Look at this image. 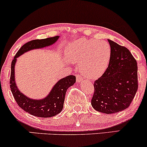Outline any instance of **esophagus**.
Here are the masks:
<instances>
[{
	"mask_svg": "<svg viewBox=\"0 0 147 147\" xmlns=\"http://www.w3.org/2000/svg\"><path fill=\"white\" fill-rule=\"evenodd\" d=\"M82 81H83V78H82V77H80V76L77 75V83H80V82H82Z\"/></svg>",
	"mask_w": 147,
	"mask_h": 147,
	"instance_id": "34e87169",
	"label": "esophagus"
}]
</instances>
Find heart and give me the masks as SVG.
Wrapping results in <instances>:
<instances>
[{"label":"heart","mask_w":147,"mask_h":147,"mask_svg":"<svg viewBox=\"0 0 147 147\" xmlns=\"http://www.w3.org/2000/svg\"><path fill=\"white\" fill-rule=\"evenodd\" d=\"M111 56L110 45L97 39L81 38L69 44L65 58L72 63H79V69L89 79L101 77L109 66Z\"/></svg>","instance_id":"heart-1"}]
</instances>
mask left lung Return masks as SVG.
Listing matches in <instances>:
<instances>
[{"label":"left lung","instance_id":"obj_1","mask_svg":"<svg viewBox=\"0 0 147 147\" xmlns=\"http://www.w3.org/2000/svg\"><path fill=\"white\" fill-rule=\"evenodd\" d=\"M111 56L109 66L94 83L91 100L95 110L113 114L127 109L138 90L137 61L125 47L108 39Z\"/></svg>","mask_w":147,"mask_h":147}]
</instances>
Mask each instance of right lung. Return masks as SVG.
<instances>
[{"instance_id":"obj_1","label":"right lung","mask_w":147,"mask_h":147,"mask_svg":"<svg viewBox=\"0 0 147 147\" xmlns=\"http://www.w3.org/2000/svg\"><path fill=\"white\" fill-rule=\"evenodd\" d=\"M59 38V36H56L45 39L33 40L28 42L20 48L11 61L10 88L13 96L18 105L23 110L36 117H51L59 113L63 109L67 90L75 83V76L69 75L59 79L44 98L32 99L24 95L16 85L15 79V65L17 61V58L25 52L50 46L55 44Z\"/></svg>"}]
</instances>
